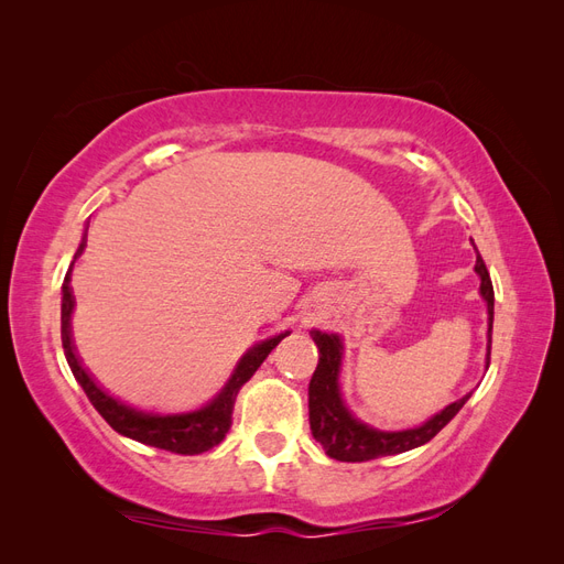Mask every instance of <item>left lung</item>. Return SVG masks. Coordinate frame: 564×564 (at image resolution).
Returning <instances> with one entry per match:
<instances>
[{"mask_svg": "<svg viewBox=\"0 0 564 564\" xmlns=\"http://www.w3.org/2000/svg\"><path fill=\"white\" fill-rule=\"evenodd\" d=\"M475 272L480 278V296L487 303V367H489V352H491V324H494V286L489 280L487 265L482 256L477 253L475 259ZM313 340L319 350V362L311 379L308 388V412H311V431L313 437L319 442L327 456L336 460H348V464H357V460H369L379 456H392L402 454L409 449H416L425 442H431L445 425L458 414V409L468 402L470 395L452 402L449 406L442 409L440 414L431 416L425 423L416 425V429L406 431H379L373 425L362 423L355 419L350 409L340 395V362H344V340L338 334L329 332H311Z\"/></svg>", "mask_w": 564, "mask_h": 564, "instance_id": "1", "label": "left lung"}]
</instances>
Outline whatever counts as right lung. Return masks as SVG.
<instances>
[{
	"label": "right lung",
	"mask_w": 564,
	"mask_h": 564,
	"mask_svg": "<svg viewBox=\"0 0 564 564\" xmlns=\"http://www.w3.org/2000/svg\"><path fill=\"white\" fill-rule=\"evenodd\" d=\"M84 247H87V240H82L75 259H79ZM75 265V261H73ZM70 270H67L65 282H63V301H61V338H63V350H65V360L70 365L77 383L87 392L89 402L96 406V412L104 416L110 429H115L119 435L131 437L135 442H143V445L166 449L174 454H202L212 447H216L220 440L226 437L232 423V406L235 398L240 388L253 377V371L263 365L270 350L275 348L284 336L292 332H284L278 336H270L261 344H253L237 362L235 371L230 373L228 383L220 388L218 395H214L207 404H202L197 409H187V412H152V409H139L124 404L122 400H117L108 392L96 386V381L89 377L87 369H84L77 360L75 348H73V338H70V315L75 311V296H73V286H70Z\"/></svg>",
	"instance_id": "1"
}]
</instances>
